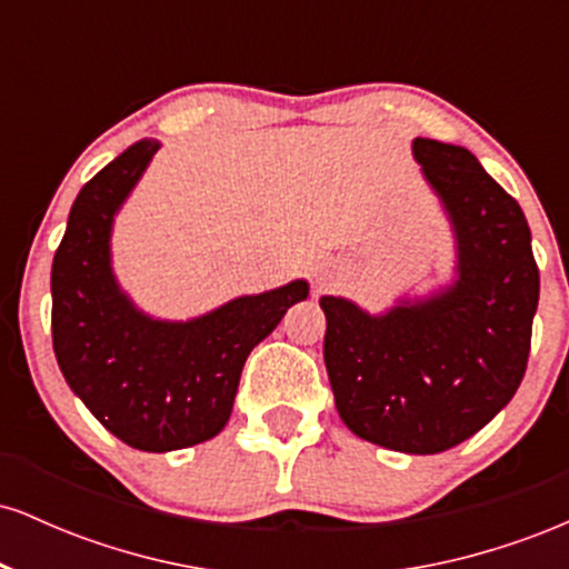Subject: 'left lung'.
Instances as JSON below:
<instances>
[{"instance_id":"8db88e82","label":"left lung","mask_w":569,"mask_h":569,"mask_svg":"<svg viewBox=\"0 0 569 569\" xmlns=\"http://www.w3.org/2000/svg\"><path fill=\"white\" fill-rule=\"evenodd\" d=\"M455 243L452 280L382 312L321 297L335 407L358 439L439 455L511 401L527 369L540 276L525 211L466 147L411 141Z\"/></svg>"}]
</instances>
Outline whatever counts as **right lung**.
I'll use <instances>...</instances> for the list:
<instances>
[{
	"instance_id": "right-lung-1",
	"label": "right lung",
	"mask_w": 569,
	"mask_h": 569,
	"mask_svg": "<svg viewBox=\"0 0 569 569\" xmlns=\"http://www.w3.org/2000/svg\"><path fill=\"white\" fill-rule=\"evenodd\" d=\"M158 149L154 139L136 141L80 189L50 272L63 380L109 433L141 452H173L219 436L248 352L310 293L297 278L187 321L143 312L114 276L112 232Z\"/></svg>"
}]
</instances>
